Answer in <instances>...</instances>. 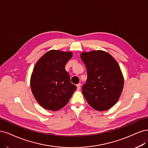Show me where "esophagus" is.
<instances>
[{
	"instance_id": "1",
	"label": "esophagus",
	"mask_w": 148,
	"mask_h": 148,
	"mask_svg": "<svg viewBox=\"0 0 148 148\" xmlns=\"http://www.w3.org/2000/svg\"><path fill=\"white\" fill-rule=\"evenodd\" d=\"M80 87H81V84H77V90H80Z\"/></svg>"
}]
</instances>
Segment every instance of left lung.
I'll list each match as a JSON object with an SVG mask.
<instances>
[{
    "label": "left lung",
    "mask_w": 148,
    "mask_h": 148,
    "mask_svg": "<svg viewBox=\"0 0 148 148\" xmlns=\"http://www.w3.org/2000/svg\"><path fill=\"white\" fill-rule=\"evenodd\" d=\"M86 66L87 79L82 87L89 105L97 111L108 110L120 97L123 78L117 61L107 52L101 50L80 55Z\"/></svg>",
    "instance_id": "1"
}]
</instances>
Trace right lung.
<instances>
[{
    "label": "right lung",
    "mask_w": 148,
    "mask_h": 148,
    "mask_svg": "<svg viewBox=\"0 0 148 148\" xmlns=\"http://www.w3.org/2000/svg\"><path fill=\"white\" fill-rule=\"evenodd\" d=\"M71 52L50 50L37 62L31 78L33 95L40 105L50 111H58L69 101L77 89L70 81L65 65Z\"/></svg>",
    "instance_id": "right-lung-1"
}]
</instances>
